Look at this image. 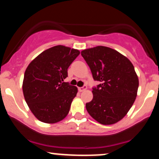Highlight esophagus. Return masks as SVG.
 I'll list each match as a JSON object with an SVG mask.
<instances>
[{"label":"esophagus","mask_w":159,"mask_h":159,"mask_svg":"<svg viewBox=\"0 0 159 159\" xmlns=\"http://www.w3.org/2000/svg\"><path fill=\"white\" fill-rule=\"evenodd\" d=\"M87 86H84V87H78V91H79V92H83L84 90H87Z\"/></svg>","instance_id":"esophagus-1"}]
</instances>
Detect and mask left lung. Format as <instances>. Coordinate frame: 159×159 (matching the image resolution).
<instances>
[{"instance_id": "1", "label": "left lung", "mask_w": 159, "mask_h": 159, "mask_svg": "<svg viewBox=\"0 0 159 159\" xmlns=\"http://www.w3.org/2000/svg\"><path fill=\"white\" fill-rule=\"evenodd\" d=\"M81 54L93 79L101 83L93 89V98L86 104L87 112L102 125L116 123L135 101L139 80L134 66L126 57L106 46L84 49Z\"/></svg>"}]
</instances>
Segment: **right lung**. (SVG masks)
I'll use <instances>...</instances> for the list:
<instances>
[{
	"label": "right lung",
	"mask_w": 159,
	"mask_h": 159,
	"mask_svg": "<svg viewBox=\"0 0 159 159\" xmlns=\"http://www.w3.org/2000/svg\"><path fill=\"white\" fill-rule=\"evenodd\" d=\"M79 54L78 49L56 45L42 52L27 66L22 84L24 97L39 121L56 123L68 115L78 88L62 81Z\"/></svg>",
	"instance_id": "obj_1"
}]
</instances>
